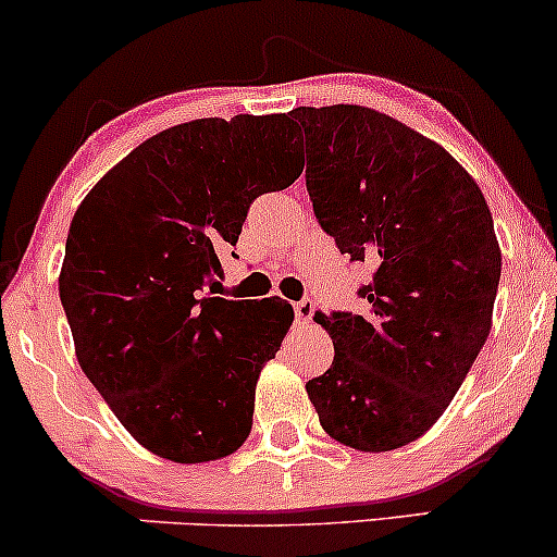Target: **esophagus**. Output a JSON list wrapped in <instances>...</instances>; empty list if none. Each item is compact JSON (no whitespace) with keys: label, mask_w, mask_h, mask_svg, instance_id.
<instances>
[{"label":"esophagus","mask_w":557,"mask_h":557,"mask_svg":"<svg viewBox=\"0 0 557 557\" xmlns=\"http://www.w3.org/2000/svg\"><path fill=\"white\" fill-rule=\"evenodd\" d=\"M294 314H297L299 322H310L314 314V301L312 299H301L294 305Z\"/></svg>","instance_id":"esophagus-1"}]
</instances>
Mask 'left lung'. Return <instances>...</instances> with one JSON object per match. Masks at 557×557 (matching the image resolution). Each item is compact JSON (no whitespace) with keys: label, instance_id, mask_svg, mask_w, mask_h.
<instances>
[{"label":"left lung","instance_id":"1","mask_svg":"<svg viewBox=\"0 0 557 557\" xmlns=\"http://www.w3.org/2000/svg\"><path fill=\"white\" fill-rule=\"evenodd\" d=\"M322 230L374 281L367 314L314 312L333 363L307 382L320 425L389 451L434 425L488 338L500 247L483 190L455 157L374 108H294Z\"/></svg>","mask_w":557,"mask_h":557}]
</instances>
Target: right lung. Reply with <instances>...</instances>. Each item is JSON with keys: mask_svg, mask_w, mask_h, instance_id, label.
Segmentation results:
<instances>
[{"mask_svg": "<svg viewBox=\"0 0 557 557\" xmlns=\"http://www.w3.org/2000/svg\"><path fill=\"white\" fill-rule=\"evenodd\" d=\"M301 170L286 113L198 119L139 144L79 203L59 273L74 354L157 457L214 462L250 436L260 369L294 310L203 286L250 203Z\"/></svg>", "mask_w": 557, "mask_h": 557, "instance_id": "add662e5", "label": "right lung"}]
</instances>
